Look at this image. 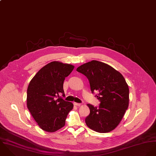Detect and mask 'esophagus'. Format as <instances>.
Listing matches in <instances>:
<instances>
[{
	"instance_id": "1",
	"label": "esophagus",
	"mask_w": 156,
	"mask_h": 156,
	"mask_svg": "<svg viewBox=\"0 0 156 156\" xmlns=\"http://www.w3.org/2000/svg\"><path fill=\"white\" fill-rule=\"evenodd\" d=\"M73 104L75 105H77V106H80V105H81V104L78 103V102H73Z\"/></svg>"
}]
</instances>
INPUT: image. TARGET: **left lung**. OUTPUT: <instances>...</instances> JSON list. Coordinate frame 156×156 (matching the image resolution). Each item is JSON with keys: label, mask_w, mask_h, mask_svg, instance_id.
<instances>
[{"label": "left lung", "mask_w": 156, "mask_h": 156, "mask_svg": "<svg viewBox=\"0 0 156 156\" xmlns=\"http://www.w3.org/2000/svg\"><path fill=\"white\" fill-rule=\"evenodd\" d=\"M89 81L90 90L100 101L99 107L87 104L90 114L86 124L99 133H108L120 123L129 103V89L121 73L104 62L92 60L76 69Z\"/></svg>", "instance_id": "left-lung-1"}]
</instances>
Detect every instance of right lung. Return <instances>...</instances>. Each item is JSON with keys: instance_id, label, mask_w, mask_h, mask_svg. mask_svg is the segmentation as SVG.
Listing matches in <instances>:
<instances>
[{"instance_id": "1", "label": "right lung", "mask_w": 156, "mask_h": 156, "mask_svg": "<svg viewBox=\"0 0 156 156\" xmlns=\"http://www.w3.org/2000/svg\"><path fill=\"white\" fill-rule=\"evenodd\" d=\"M74 66L58 62H50L34 76L27 89V107L38 126L44 131L55 132L63 127L72 102L66 101L63 83Z\"/></svg>"}]
</instances>
